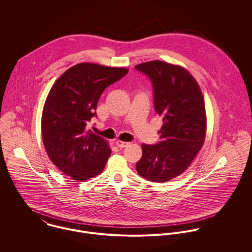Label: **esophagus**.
<instances>
[{
    "instance_id": "esophagus-1",
    "label": "esophagus",
    "mask_w": 252,
    "mask_h": 252,
    "mask_svg": "<svg viewBox=\"0 0 252 252\" xmlns=\"http://www.w3.org/2000/svg\"><path fill=\"white\" fill-rule=\"evenodd\" d=\"M116 145H117L118 147L122 148V147H126V146H128V145H129V143H127V142H122V141H117V142H116Z\"/></svg>"
}]
</instances>
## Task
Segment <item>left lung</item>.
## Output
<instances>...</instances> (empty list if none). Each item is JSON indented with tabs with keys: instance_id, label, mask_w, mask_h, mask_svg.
Here are the masks:
<instances>
[{
	"instance_id": "1",
	"label": "left lung",
	"mask_w": 252,
	"mask_h": 252,
	"mask_svg": "<svg viewBox=\"0 0 252 252\" xmlns=\"http://www.w3.org/2000/svg\"><path fill=\"white\" fill-rule=\"evenodd\" d=\"M152 83L154 109L163 116L158 144H142L138 174L145 180L165 182L181 175L201 150L206 137L205 101L196 79L186 69L163 61L135 67Z\"/></svg>"
}]
</instances>
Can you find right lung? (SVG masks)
<instances>
[{
  "label": "right lung",
  "mask_w": 252,
  "mask_h": 252,
  "mask_svg": "<svg viewBox=\"0 0 252 252\" xmlns=\"http://www.w3.org/2000/svg\"><path fill=\"white\" fill-rule=\"evenodd\" d=\"M128 69L80 63L64 72L50 89L41 116V136L49 159L77 181L101 174L111 150L100 136L86 129L97 116L99 99Z\"/></svg>",
  "instance_id": "obj_1"
}]
</instances>
